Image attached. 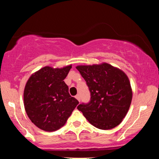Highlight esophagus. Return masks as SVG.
<instances>
[{"instance_id": "esophagus-1", "label": "esophagus", "mask_w": 159, "mask_h": 159, "mask_svg": "<svg viewBox=\"0 0 159 159\" xmlns=\"http://www.w3.org/2000/svg\"><path fill=\"white\" fill-rule=\"evenodd\" d=\"M75 98H76V99H77V100L80 102V96H79V95H76V96H75Z\"/></svg>"}]
</instances>
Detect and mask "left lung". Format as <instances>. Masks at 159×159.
I'll return each instance as SVG.
<instances>
[{"instance_id": "left-lung-1", "label": "left lung", "mask_w": 159, "mask_h": 159, "mask_svg": "<svg viewBox=\"0 0 159 159\" xmlns=\"http://www.w3.org/2000/svg\"><path fill=\"white\" fill-rule=\"evenodd\" d=\"M87 83L91 99L77 109L90 124L110 130L120 124L130 108L133 90L127 75L108 63L76 66Z\"/></svg>"}]
</instances>
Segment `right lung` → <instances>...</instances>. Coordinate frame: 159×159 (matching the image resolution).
<instances>
[{
  "instance_id": "1",
  "label": "right lung",
  "mask_w": 159,
  "mask_h": 159,
  "mask_svg": "<svg viewBox=\"0 0 159 159\" xmlns=\"http://www.w3.org/2000/svg\"><path fill=\"white\" fill-rule=\"evenodd\" d=\"M71 66L62 68L45 66L32 74L26 83L25 111L31 122L41 130H59L79 103L69 95L68 85L64 81Z\"/></svg>"
}]
</instances>
